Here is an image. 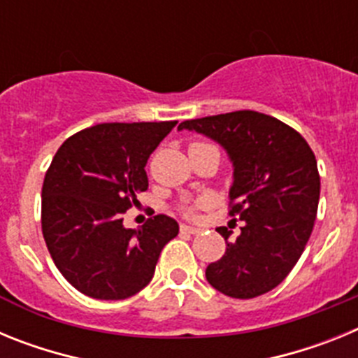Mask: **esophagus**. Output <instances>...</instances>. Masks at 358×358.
<instances>
[{"label": "esophagus", "mask_w": 358, "mask_h": 358, "mask_svg": "<svg viewBox=\"0 0 358 358\" xmlns=\"http://www.w3.org/2000/svg\"><path fill=\"white\" fill-rule=\"evenodd\" d=\"M181 231L182 233H189V235H199L201 233V227H194V226H186V224H182L181 226Z\"/></svg>", "instance_id": "esophagus-1"}]
</instances>
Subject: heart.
Segmentation results:
<instances>
[{"label": "heart", "mask_w": 358, "mask_h": 358, "mask_svg": "<svg viewBox=\"0 0 358 358\" xmlns=\"http://www.w3.org/2000/svg\"><path fill=\"white\" fill-rule=\"evenodd\" d=\"M199 145H201V143H195V145H192V147H199Z\"/></svg>", "instance_id": "1"}]
</instances>
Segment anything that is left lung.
Masks as SVG:
<instances>
[{"label": "left lung", "mask_w": 358, "mask_h": 358, "mask_svg": "<svg viewBox=\"0 0 358 358\" xmlns=\"http://www.w3.org/2000/svg\"><path fill=\"white\" fill-rule=\"evenodd\" d=\"M206 136L233 163L231 217L243 222L236 240L218 227L226 252L206 268L218 292L251 299L273 290L297 264L317 215V161L299 132L256 110L186 120L179 131Z\"/></svg>", "instance_id": "1"}]
</instances>
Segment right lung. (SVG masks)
I'll return each instance as SVG.
<instances>
[{"label":"right lung","instance_id":"add662e5","mask_svg":"<svg viewBox=\"0 0 358 358\" xmlns=\"http://www.w3.org/2000/svg\"><path fill=\"white\" fill-rule=\"evenodd\" d=\"M176 123H100L57 150L43 182V236L78 292L115 301L150 283L179 224L156 215L140 229H127L122 213L148 188V157Z\"/></svg>","mask_w":358,"mask_h":358}]
</instances>
